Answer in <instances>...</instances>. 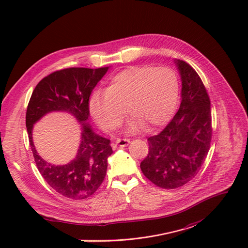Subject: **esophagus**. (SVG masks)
I'll return each instance as SVG.
<instances>
[{
  "instance_id": "1",
  "label": "esophagus",
  "mask_w": 248,
  "mask_h": 248,
  "mask_svg": "<svg viewBox=\"0 0 248 248\" xmlns=\"http://www.w3.org/2000/svg\"><path fill=\"white\" fill-rule=\"evenodd\" d=\"M130 142H131V140L127 139V138H123V139L119 138V139L116 140V145L121 146V147H125V146L130 144Z\"/></svg>"
}]
</instances>
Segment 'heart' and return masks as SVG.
Wrapping results in <instances>:
<instances>
[{"instance_id": "obj_1", "label": "heart", "mask_w": 248, "mask_h": 248, "mask_svg": "<svg viewBox=\"0 0 248 248\" xmlns=\"http://www.w3.org/2000/svg\"><path fill=\"white\" fill-rule=\"evenodd\" d=\"M178 99L179 79L171 68L131 67L117 73L107 90L95 92L91 98V111L105 132L122 124L127 107L135 116L131 131L144 124L154 129L170 121Z\"/></svg>"}]
</instances>
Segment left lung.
I'll return each mask as SVG.
<instances>
[{
    "mask_svg": "<svg viewBox=\"0 0 248 248\" xmlns=\"http://www.w3.org/2000/svg\"><path fill=\"white\" fill-rule=\"evenodd\" d=\"M176 63L182 78L180 108L159 134L149 137V151L140 166L144 176L163 189L182 187L195 178L213 137L210 100L203 82L187 62Z\"/></svg>",
    "mask_w": 248,
    "mask_h": 248,
    "instance_id": "left-lung-1",
    "label": "left lung"
}]
</instances>
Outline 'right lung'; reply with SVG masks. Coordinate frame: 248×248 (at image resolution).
Here are the masks:
<instances>
[{
    "mask_svg": "<svg viewBox=\"0 0 248 248\" xmlns=\"http://www.w3.org/2000/svg\"><path fill=\"white\" fill-rule=\"evenodd\" d=\"M108 67H69L50 73L34 88L26 109L25 123L31 148L41 175L59 194L75 200L93 195L104 181L107 158L112 154L110 140L96 135L85 122L89 98ZM67 111L82 123V142L77 157L65 166L46 163L36 152L31 137L33 124L50 111Z\"/></svg>",
    "mask_w": 248,
    "mask_h": 248,
    "instance_id": "obj_1",
    "label": "right lung"
}]
</instances>
